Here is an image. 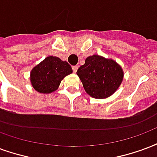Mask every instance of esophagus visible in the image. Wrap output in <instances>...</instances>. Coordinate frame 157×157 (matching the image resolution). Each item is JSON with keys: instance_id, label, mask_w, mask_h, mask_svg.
Here are the masks:
<instances>
[{"instance_id": "obj_1", "label": "esophagus", "mask_w": 157, "mask_h": 157, "mask_svg": "<svg viewBox=\"0 0 157 157\" xmlns=\"http://www.w3.org/2000/svg\"><path fill=\"white\" fill-rule=\"evenodd\" d=\"M77 69H78V67H77V66H74V67H72V70L74 72H76Z\"/></svg>"}]
</instances>
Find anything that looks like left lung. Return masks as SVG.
I'll return each mask as SVG.
<instances>
[{
  "label": "left lung",
  "instance_id": "left-lung-1",
  "mask_svg": "<svg viewBox=\"0 0 157 157\" xmlns=\"http://www.w3.org/2000/svg\"><path fill=\"white\" fill-rule=\"evenodd\" d=\"M76 74L86 92L96 99L111 96L119 88L124 76L119 64L98 55L88 56Z\"/></svg>",
  "mask_w": 157,
  "mask_h": 157
}]
</instances>
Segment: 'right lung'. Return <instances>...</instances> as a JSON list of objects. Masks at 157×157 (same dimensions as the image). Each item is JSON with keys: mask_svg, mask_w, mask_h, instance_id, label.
<instances>
[{"mask_svg": "<svg viewBox=\"0 0 157 157\" xmlns=\"http://www.w3.org/2000/svg\"><path fill=\"white\" fill-rule=\"evenodd\" d=\"M72 73L71 67L67 61L56 56H47L31 70V86L43 94H49L58 89L65 76Z\"/></svg>", "mask_w": 157, "mask_h": 157, "instance_id": "right-lung-1", "label": "right lung"}]
</instances>
